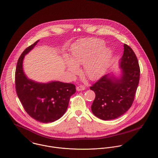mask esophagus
Returning <instances> with one entry per match:
<instances>
[{
	"instance_id": "esophagus-1",
	"label": "esophagus",
	"mask_w": 158,
	"mask_h": 158,
	"mask_svg": "<svg viewBox=\"0 0 158 158\" xmlns=\"http://www.w3.org/2000/svg\"><path fill=\"white\" fill-rule=\"evenodd\" d=\"M85 89H86L85 86H83V85H81V86H78V87H77V90L78 91H80V90H85Z\"/></svg>"
}]
</instances>
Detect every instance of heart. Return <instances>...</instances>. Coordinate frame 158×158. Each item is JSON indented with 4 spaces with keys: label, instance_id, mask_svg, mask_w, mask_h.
I'll use <instances>...</instances> for the list:
<instances>
[{
    "label": "heart",
    "instance_id": "b5f03b06",
    "mask_svg": "<svg viewBox=\"0 0 158 158\" xmlns=\"http://www.w3.org/2000/svg\"><path fill=\"white\" fill-rule=\"evenodd\" d=\"M104 46L103 40L95 38L77 43L72 48L71 59H65L68 70L74 74L78 71V66L84 65V72L89 78H98L102 74L111 56L110 49Z\"/></svg>",
    "mask_w": 158,
    "mask_h": 158
}]
</instances>
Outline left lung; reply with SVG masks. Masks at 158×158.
<instances>
[{"instance_id": "obj_1", "label": "left lung", "mask_w": 158, "mask_h": 158, "mask_svg": "<svg viewBox=\"0 0 158 158\" xmlns=\"http://www.w3.org/2000/svg\"><path fill=\"white\" fill-rule=\"evenodd\" d=\"M124 49L120 60L121 78H112L107 74L90 87L95 94L92 112L102 120L114 119L123 115L131 107L135 99L139 81V65L129 46L124 44Z\"/></svg>"}]
</instances>
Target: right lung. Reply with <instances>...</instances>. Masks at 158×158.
Instances as JSON below:
<instances>
[{
	"label": "right lung",
	"instance_id": "right-lung-1",
	"mask_svg": "<svg viewBox=\"0 0 158 158\" xmlns=\"http://www.w3.org/2000/svg\"><path fill=\"white\" fill-rule=\"evenodd\" d=\"M38 42L26 48L18 60L15 73V90L25 110L31 117L43 123H52L64 115L76 89L72 83H39L26 77L22 68L23 58Z\"/></svg>",
	"mask_w": 158,
	"mask_h": 158
}]
</instances>
